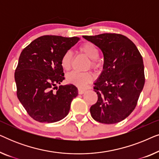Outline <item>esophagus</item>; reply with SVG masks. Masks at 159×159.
<instances>
[{
	"label": "esophagus",
	"instance_id": "obj_1",
	"mask_svg": "<svg viewBox=\"0 0 159 159\" xmlns=\"http://www.w3.org/2000/svg\"><path fill=\"white\" fill-rule=\"evenodd\" d=\"M84 92H85V90H84V89H82V88L78 89V93H79V94H83Z\"/></svg>",
	"mask_w": 159,
	"mask_h": 159
}]
</instances>
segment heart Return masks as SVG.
<instances>
[{
	"label": "heart",
	"instance_id": "b5f03b06",
	"mask_svg": "<svg viewBox=\"0 0 159 159\" xmlns=\"http://www.w3.org/2000/svg\"><path fill=\"white\" fill-rule=\"evenodd\" d=\"M79 49L80 52L84 53L90 59V66L91 65L93 68H96L98 66V58L99 56V51L94 44L89 42L84 43L80 45ZM71 61H72V53L70 51H67L61 56V66L64 70H69L71 67ZM93 79V75L90 71L87 72L71 71L66 75L67 82L80 88H84L88 83H90Z\"/></svg>",
	"mask_w": 159,
	"mask_h": 159
}]
</instances>
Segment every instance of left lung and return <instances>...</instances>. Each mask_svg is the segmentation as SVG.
Masks as SVG:
<instances>
[{
	"mask_svg": "<svg viewBox=\"0 0 159 159\" xmlns=\"http://www.w3.org/2000/svg\"><path fill=\"white\" fill-rule=\"evenodd\" d=\"M103 52V70L94 84L98 101L90 108L100 123L116 124L135 108L145 84L143 57L132 40L125 35L104 33L83 36Z\"/></svg>",
	"mask_w": 159,
	"mask_h": 159,
	"instance_id": "left-lung-1",
	"label": "left lung"
}]
</instances>
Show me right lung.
Listing matches in <instances>:
<instances>
[{
    "mask_svg": "<svg viewBox=\"0 0 159 159\" xmlns=\"http://www.w3.org/2000/svg\"><path fill=\"white\" fill-rule=\"evenodd\" d=\"M80 38L44 35L21 51L14 78L16 95L27 114L39 122L53 123L67 116L78 90L64 80L61 58ZM56 90L55 91V90Z\"/></svg>",
    "mask_w": 159,
    "mask_h": 159,
    "instance_id": "1",
    "label": "right lung"
}]
</instances>
